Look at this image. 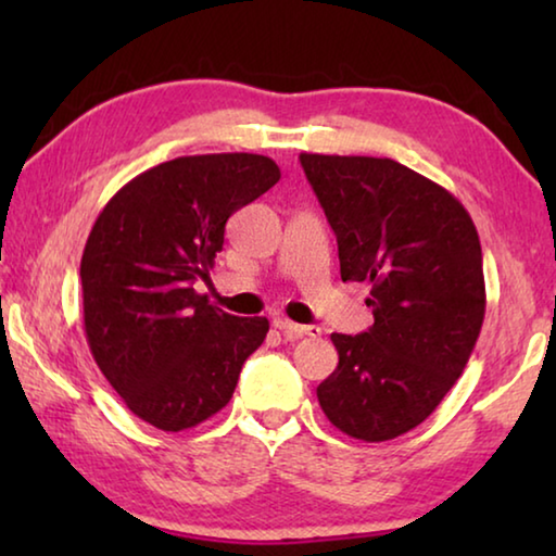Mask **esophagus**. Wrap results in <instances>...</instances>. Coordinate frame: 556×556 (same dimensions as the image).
Wrapping results in <instances>:
<instances>
[{
    "mask_svg": "<svg viewBox=\"0 0 556 556\" xmlns=\"http://www.w3.org/2000/svg\"><path fill=\"white\" fill-rule=\"evenodd\" d=\"M275 328H279L281 336H285V341H299V338H316L321 336V328L318 326H299L294 321H289V318H277Z\"/></svg>",
    "mask_w": 556,
    "mask_h": 556,
    "instance_id": "obj_1",
    "label": "esophagus"
}]
</instances>
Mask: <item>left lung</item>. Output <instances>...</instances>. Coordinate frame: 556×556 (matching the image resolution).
<instances>
[{"instance_id":"left-lung-1","label":"left lung","mask_w":556,"mask_h":556,"mask_svg":"<svg viewBox=\"0 0 556 556\" xmlns=\"http://www.w3.org/2000/svg\"><path fill=\"white\" fill-rule=\"evenodd\" d=\"M338 240L343 281L368 279L375 324L333 333L318 384L336 429L388 441L419 427L460 378L485 316L483 252L446 188L392 159L301 154Z\"/></svg>"}]
</instances>
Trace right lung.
<instances>
[{
    "label": "right lung",
    "instance_id": "right-lung-1",
    "mask_svg": "<svg viewBox=\"0 0 556 556\" xmlns=\"http://www.w3.org/2000/svg\"><path fill=\"white\" fill-rule=\"evenodd\" d=\"M262 154L178 156L112 195L80 260L90 353L139 419L162 431L201 425L230 402L265 316L211 306L193 285L223 250L225 223L279 181Z\"/></svg>",
    "mask_w": 556,
    "mask_h": 556
}]
</instances>
